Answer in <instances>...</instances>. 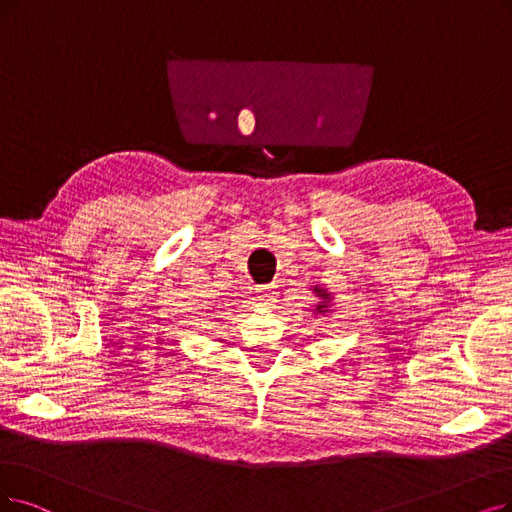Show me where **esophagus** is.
<instances>
[{
  "mask_svg": "<svg viewBox=\"0 0 512 512\" xmlns=\"http://www.w3.org/2000/svg\"><path fill=\"white\" fill-rule=\"evenodd\" d=\"M277 298V285L271 283V285H260L258 288V300L262 304H273Z\"/></svg>",
  "mask_w": 512,
  "mask_h": 512,
  "instance_id": "esophagus-1",
  "label": "esophagus"
}]
</instances>
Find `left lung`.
Masks as SVG:
<instances>
[{
  "label": "left lung",
  "instance_id": "left-lung-1",
  "mask_svg": "<svg viewBox=\"0 0 512 512\" xmlns=\"http://www.w3.org/2000/svg\"><path fill=\"white\" fill-rule=\"evenodd\" d=\"M313 292H315V296L319 298V302H317V306H315L313 311H315V313H319V315H323V313H330V309H332V302H334L332 294L327 292L325 288H319V285H315Z\"/></svg>",
  "mask_w": 512,
  "mask_h": 512
}]
</instances>
